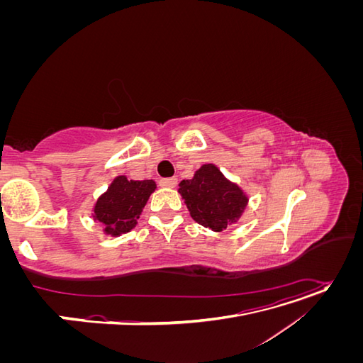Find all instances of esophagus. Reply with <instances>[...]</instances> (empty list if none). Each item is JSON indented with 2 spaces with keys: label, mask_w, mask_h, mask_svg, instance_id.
<instances>
[{
  "label": "esophagus",
  "mask_w": 363,
  "mask_h": 363,
  "mask_svg": "<svg viewBox=\"0 0 363 363\" xmlns=\"http://www.w3.org/2000/svg\"><path fill=\"white\" fill-rule=\"evenodd\" d=\"M160 186H163V188H175V186H177V179H175V177L162 179Z\"/></svg>",
  "instance_id": "34e87169"
}]
</instances>
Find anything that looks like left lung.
I'll return each mask as SVG.
<instances>
[{
  "mask_svg": "<svg viewBox=\"0 0 363 363\" xmlns=\"http://www.w3.org/2000/svg\"><path fill=\"white\" fill-rule=\"evenodd\" d=\"M179 194L194 221L216 233L236 224L250 201L248 194L215 163L201 164L192 179L182 180Z\"/></svg>",
  "mask_w": 363,
  "mask_h": 363,
  "instance_id": "left-lung-1",
  "label": "left lung"
}]
</instances>
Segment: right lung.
Instances as JSON below:
<instances>
[{"label":"right lung","mask_w":363,"mask_h":363,"mask_svg":"<svg viewBox=\"0 0 363 363\" xmlns=\"http://www.w3.org/2000/svg\"><path fill=\"white\" fill-rule=\"evenodd\" d=\"M157 189L155 180H131L116 175L106 192L92 207V221L103 227L104 235L123 236L135 228L151 194Z\"/></svg>","instance_id":"obj_1"}]
</instances>
